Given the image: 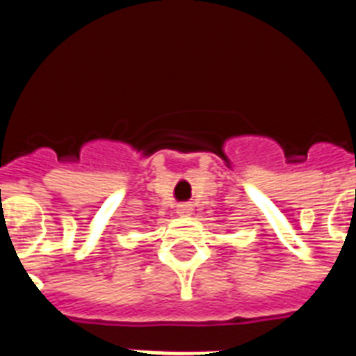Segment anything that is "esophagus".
Here are the masks:
<instances>
[{"label":"esophagus","instance_id":"obj_1","mask_svg":"<svg viewBox=\"0 0 356 356\" xmlns=\"http://www.w3.org/2000/svg\"><path fill=\"white\" fill-rule=\"evenodd\" d=\"M190 212H192V207H190L188 203H181V205H177L179 216H188Z\"/></svg>","mask_w":356,"mask_h":356}]
</instances>
